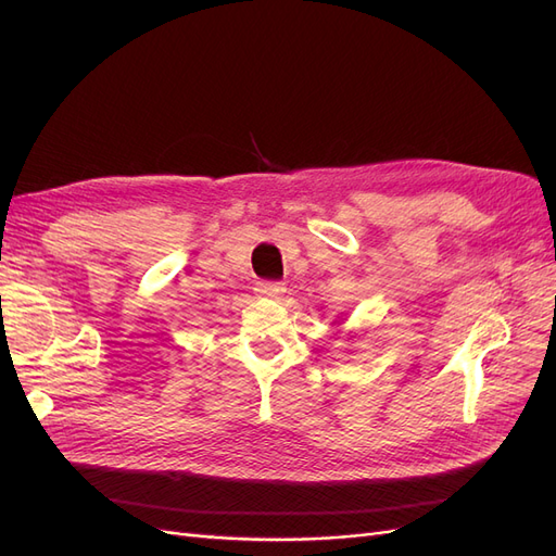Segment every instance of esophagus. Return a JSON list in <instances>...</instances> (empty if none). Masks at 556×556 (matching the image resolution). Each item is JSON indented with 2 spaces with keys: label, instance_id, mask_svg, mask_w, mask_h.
I'll use <instances>...</instances> for the list:
<instances>
[{
  "label": "esophagus",
  "instance_id": "34e87169",
  "mask_svg": "<svg viewBox=\"0 0 556 556\" xmlns=\"http://www.w3.org/2000/svg\"><path fill=\"white\" fill-rule=\"evenodd\" d=\"M257 296L262 299H280L285 294V288L280 282H260L255 288Z\"/></svg>",
  "mask_w": 556,
  "mask_h": 556
}]
</instances>
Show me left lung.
I'll use <instances>...</instances> for the list:
<instances>
[{
	"instance_id": "left-lung-1",
	"label": "left lung",
	"mask_w": 556,
	"mask_h": 556,
	"mask_svg": "<svg viewBox=\"0 0 556 556\" xmlns=\"http://www.w3.org/2000/svg\"><path fill=\"white\" fill-rule=\"evenodd\" d=\"M336 325H341V323H336Z\"/></svg>"
}]
</instances>
